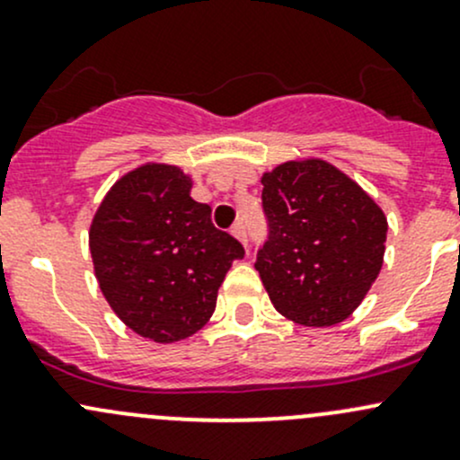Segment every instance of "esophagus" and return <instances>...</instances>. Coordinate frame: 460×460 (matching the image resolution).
Segmentation results:
<instances>
[{"mask_svg":"<svg viewBox=\"0 0 460 460\" xmlns=\"http://www.w3.org/2000/svg\"><path fill=\"white\" fill-rule=\"evenodd\" d=\"M231 234H234L235 238H238L240 243H243L244 247H247V229H244V222H235L234 229H231Z\"/></svg>","mask_w":460,"mask_h":460,"instance_id":"1","label":"esophagus"}]
</instances>
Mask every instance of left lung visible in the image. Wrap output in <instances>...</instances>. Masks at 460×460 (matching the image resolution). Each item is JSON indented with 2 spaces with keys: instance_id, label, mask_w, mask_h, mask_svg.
Segmentation results:
<instances>
[{
  "instance_id": "8db88e82",
  "label": "left lung",
  "mask_w": 460,
  "mask_h": 460,
  "mask_svg": "<svg viewBox=\"0 0 460 460\" xmlns=\"http://www.w3.org/2000/svg\"><path fill=\"white\" fill-rule=\"evenodd\" d=\"M262 211L256 269L273 307L305 327L349 318L383 267V208L329 162L294 160L262 175Z\"/></svg>"
}]
</instances>
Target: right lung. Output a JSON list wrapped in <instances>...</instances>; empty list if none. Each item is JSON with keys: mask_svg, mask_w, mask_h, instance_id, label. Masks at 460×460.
Here are the masks:
<instances>
[{"mask_svg": "<svg viewBox=\"0 0 460 460\" xmlns=\"http://www.w3.org/2000/svg\"><path fill=\"white\" fill-rule=\"evenodd\" d=\"M88 247L106 303L153 342L202 329L231 262L244 258L243 244L213 226L211 207L191 198V178L155 162L111 187L91 222Z\"/></svg>", "mask_w": 460, "mask_h": 460, "instance_id": "add662e5", "label": "right lung"}]
</instances>
